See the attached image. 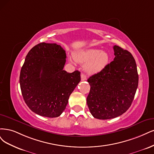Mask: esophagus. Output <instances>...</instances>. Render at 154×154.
<instances>
[{
	"label": "esophagus",
	"mask_w": 154,
	"mask_h": 154,
	"mask_svg": "<svg viewBox=\"0 0 154 154\" xmlns=\"http://www.w3.org/2000/svg\"><path fill=\"white\" fill-rule=\"evenodd\" d=\"M81 80H82V81H86V79H87V78H86V75H85V74H84L83 73H81Z\"/></svg>",
	"instance_id": "1"
}]
</instances>
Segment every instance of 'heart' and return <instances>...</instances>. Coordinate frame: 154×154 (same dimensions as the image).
<instances>
[{
	"label": "heart",
	"instance_id": "b5f03b06",
	"mask_svg": "<svg viewBox=\"0 0 154 154\" xmlns=\"http://www.w3.org/2000/svg\"><path fill=\"white\" fill-rule=\"evenodd\" d=\"M73 57L77 63L85 64L84 70L90 74L101 72L109 62L108 53L97 48L83 49L74 53Z\"/></svg>",
	"mask_w": 154,
	"mask_h": 154
}]
</instances>
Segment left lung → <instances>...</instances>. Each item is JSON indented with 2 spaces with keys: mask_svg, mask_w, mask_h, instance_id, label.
<instances>
[{
  "mask_svg": "<svg viewBox=\"0 0 154 154\" xmlns=\"http://www.w3.org/2000/svg\"><path fill=\"white\" fill-rule=\"evenodd\" d=\"M115 57L101 72L88 79L90 91L87 104L93 116L100 120L122 115L131 106L138 86V73L131 53L113 47Z\"/></svg>",
  "mask_w": 154,
  "mask_h": 154,
  "instance_id": "8db88e82",
  "label": "left lung"
}]
</instances>
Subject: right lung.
<instances>
[{
	"instance_id": "obj_1",
	"label": "right lung",
	"mask_w": 154,
	"mask_h": 154,
	"mask_svg": "<svg viewBox=\"0 0 154 154\" xmlns=\"http://www.w3.org/2000/svg\"><path fill=\"white\" fill-rule=\"evenodd\" d=\"M66 58L65 51L56 43H39L27 54L20 84L25 102L38 115L60 116L81 81L80 72L63 70Z\"/></svg>"
}]
</instances>
